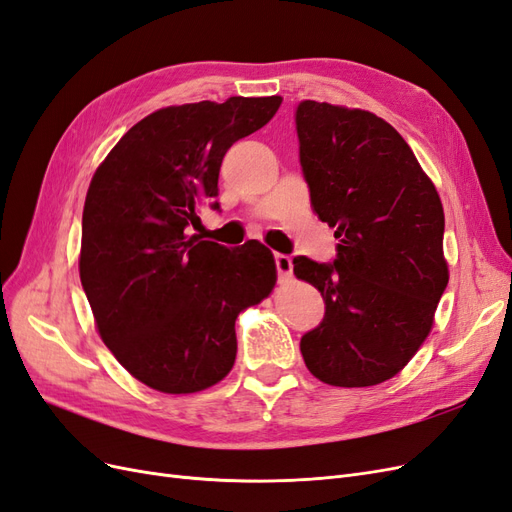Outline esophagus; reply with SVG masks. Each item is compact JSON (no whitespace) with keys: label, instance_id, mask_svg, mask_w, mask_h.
Wrapping results in <instances>:
<instances>
[{"label":"esophagus","instance_id":"obj_1","mask_svg":"<svg viewBox=\"0 0 512 512\" xmlns=\"http://www.w3.org/2000/svg\"><path fill=\"white\" fill-rule=\"evenodd\" d=\"M275 269H277V277H280L282 282L290 280L292 277V260L286 254H275Z\"/></svg>","mask_w":512,"mask_h":512}]
</instances>
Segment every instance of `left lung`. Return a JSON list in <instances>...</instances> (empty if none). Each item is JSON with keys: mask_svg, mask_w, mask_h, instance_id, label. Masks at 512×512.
I'll return each mask as SVG.
<instances>
[{"mask_svg": "<svg viewBox=\"0 0 512 512\" xmlns=\"http://www.w3.org/2000/svg\"><path fill=\"white\" fill-rule=\"evenodd\" d=\"M294 123L312 207L339 241L333 262L292 260L294 275L324 299L301 354L327 384H380L421 348L448 284L440 196L408 143L374 113L303 100Z\"/></svg>", "mask_w": 512, "mask_h": 512, "instance_id": "1", "label": "left lung"}]
</instances>
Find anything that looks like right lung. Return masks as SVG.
<instances>
[{
    "instance_id": "1",
    "label": "right lung",
    "mask_w": 512,
    "mask_h": 512,
    "mask_svg": "<svg viewBox=\"0 0 512 512\" xmlns=\"http://www.w3.org/2000/svg\"><path fill=\"white\" fill-rule=\"evenodd\" d=\"M282 98L168 106L132 126L87 190L81 284L102 342L151 389L181 395L220 382L235 365V320L269 297L265 245L190 235L198 209H220L226 151L260 130Z\"/></svg>"
}]
</instances>
